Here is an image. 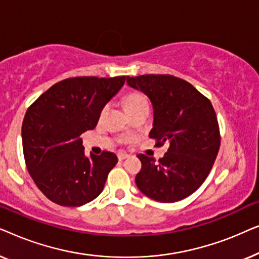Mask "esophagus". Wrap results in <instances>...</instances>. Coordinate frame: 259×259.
Masks as SVG:
<instances>
[{
  "label": "esophagus",
  "instance_id": "obj_1",
  "mask_svg": "<svg viewBox=\"0 0 259 259\" xmlns=\"http://www.w3.org/2000/svg\"><path fill=\"white\" fill-rule=\"evenodd\" d=\"M128 157H130V155L127 153H123V152H119V153H118V159L120 161L125 160V159H127Z\"/></svg>",
  "mask_w": 259,
  "mask_h": 259
}]
</instances>
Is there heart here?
<instances>
[{
  "label": "heart",
  "mask_w": 259,
  "mask_h": 259,
  "mask_svg": "<svg viewBox=\"0 0 259 259\" xmlns=\"http://www.w3.org/2000/svg\"><path fill=\"white\" fill-rule=\"evenodd\" d=\"M123 102H125V107H126L127 112H128V113H132L133 111H136V109H138V108L144 107V106H148V102L146 100V98H145L143 94L137 93V92H134V93L127 94L125 97V100H123ZM107 109H108L107 105L102 107L101 112H100V118H104L106 113H107Z\"/></svg>",
  "instance_id": "heart-1"
}]
</instances>
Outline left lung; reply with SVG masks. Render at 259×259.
<instances>
[{
    "label": "left lung",
    "mask_w": 259,
    "mask_h": 259,
    "mask_svg": "<svg viewBox=\"0 0 259 259\" xmlns=\"http://www.w3.org/2000/svg\"><path fill=\"white\" fill-rule=\"evenodd\" d=\"M127 83L150 98L154 113L150 138L157 140L155 146L169 144L159 160L138 154L143 165L136 177L138 189L160 203L189 197L207 178L221 146L213 106L192 84L168 74L127 76Z\"/></svg>",
    "instance_id": "obj_1"
}]
</instances>
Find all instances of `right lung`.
Masks as SVG:
<instances>
[{
    "label": "right lung",
    "mask_w": 259,
    "mask_h": 259,
    "mask_svg": "<svg viewBox=\"0 0 259 259\" xmlns=\"http://www.w3.org/2000/svg\"><path fill=\"white\" fill-rule=\"evenodd\" d=\"M125 80L69 77L46 91L27 109L22 123L24 160L38 190L53 203L81 206L104 190L118 158L108 151L86 157L80 136L95 128L102 107Z\"/></svg>",
    "instance_id": "add662e5"
}]
</instances>
